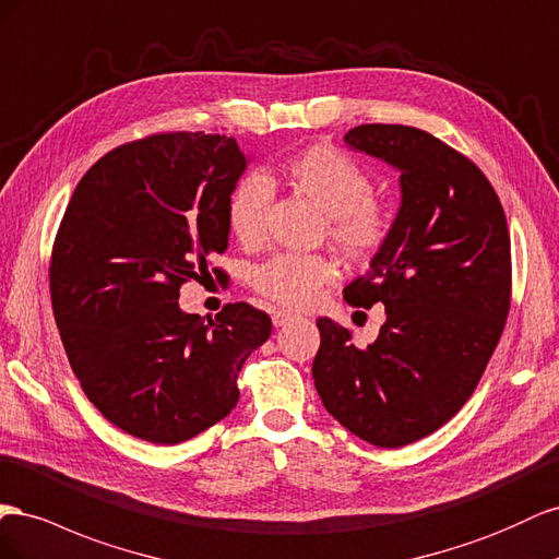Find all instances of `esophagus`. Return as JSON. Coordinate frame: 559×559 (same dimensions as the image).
Returning a JSON list of instances; mask_svg holds the SVG:
<instances>
[{
	"label": "esophagus",
	"instance_id": "obj_1",
	"mask_svg": "<svg viewBox=\"0 0 559 559\" xmlns=\"http://www.w3.org/2000/svg\"><path fill=\"white\" fill-rule=\"evenodd\" d=\"M295 313H290V311H274V316H271V321H274V325L276 328H283V325H288V323H293L295 321Z\"/></svg>",
	"mask_w": 559,
	"mask_h": 559
}]
</instances>
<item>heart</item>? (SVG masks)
<instances>
[{"mask_svg":"<svg viewBox=\"0 0 559 559\" xmlns=\"http://www.w3.org/2000/svg\"><path fill=\"white\" fill-rule=\"evenodd\" d=\"M297 191L328 215V238L346 260L368 262L384 248L393 217L372 199V178L348 154L332 145H311L283 164ZM274 187L260 173L238 180L227 199V227L238 243L254 246L264 236V219ZM337 266L323 254H278L254 274V288L283 307H311Z\"/></svg>","mask_w":559,"mask_h":559,"instance_id":"1","label":"heart"}]
</instances>
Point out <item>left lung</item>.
I'll list each match as a JSON object with an SVG mask.
<instances>
[{"mask_svg": "<svg viewBox=\"0 0 559 559\" xmlns=\"http://www.w3.org/2000/svg\"><path fill=\"white\" fill-rule=\"evenodd\" d=\"M356 152L401 173V209L348 305H384L379 337L318 318L313 381L325 409L377 448H403L448 424L475 391L510 307V234L497 191L471 158L426 131L362 123Z\"/></svg>", "mask_w": 559, "mask_h": 559, "instance_id": "left-lung-1", "label": "left lung"}]
</instances>
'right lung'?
<instances>
[{"mask_svg":"<svg viewBox=\"0 0 559 559\" xmlns=\"http://www.w3.org/2000/svg\"><path fill=\"white\" fill-rule=\"evenodd\" d=\"M250 158L227 135L158 133L79 180L51 254V301L88 401L129 436L178 444L238 403L271 318L246 301L185 313L180 285L229 246L227 199ZM217 271V269H215Z\"/></svg>","mask_w":559,"mask_h":559,"instance_id":"add662e5","label":"right lung"}]
</instances>
